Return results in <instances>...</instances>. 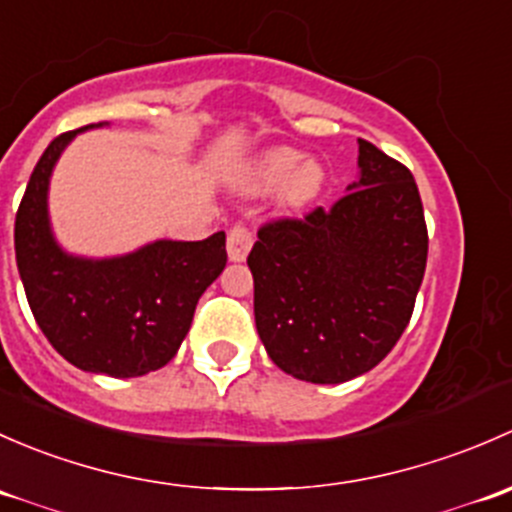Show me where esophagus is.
<instances>
[{
	"label": "esophagus",
	"instance_id": "esophagus-1",
	"mask_svg": "<svg viewBox=\"0 0 512 512\" xmlns=\"http://www.w3.org/2000/svg\"><path fill=\"white\" fill-rule=\"evenodd\" d=\"M251 246H254V231L246 224H234L229 229V236H226V251H229L231 261H244L249 256Z\"/></svg>",
	"mask_w": 512,
	"mask_h": 512
}]
</instances>
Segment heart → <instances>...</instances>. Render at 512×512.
<instances>
[{"mask_svg":"<svg viewBox=\"0 0 512 512\" xmlns=\"http://www.w3.org/2000/svg\"><path fill=\"white\" fill-rule=\"evenodd\" d=\"M283 185V202L288 207H305L313 202L325 184V172L318 162H303L300 165V152L291 147H276V150L263 152L251 167L249 187L251 189H273Z\"/></svg>","mask_w":512,"mask_h":512,"instance_id":"heart-1","label":"heart"}]
</instances>
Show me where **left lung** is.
<instances>
[{
    "label": "left lung",
    "mask_w": 512,
    "mask_h": 512,
    "mask_svg": "<svg viewBox=\"0 0 512 512\" xmlns=\"http://www.w3.org/2000/svg\"><path fill=\"white\" fill-rule=\"evenodd\" d=\"M360 182L330 209L258 229L256 330L283 372L340 384L389 355L414 313L429 234L412 172L360 140Z\"/></svg>",
    "instance_id": "1"
}]
</instances>
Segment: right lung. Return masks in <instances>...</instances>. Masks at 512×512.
Here are the masks:
<instances>
[{
	"label": "right lung",
	"instance_id": "right-lung-1",
	"mask_svg": "<svg viewBox=\"0 0 512 512\" xmlns=\"http://www.w3.org/2000/svg\"><path fill=\"white\" fill-rule=\"evenodd\" d=\"M88 128L51 140L31 172L14 221L19 276L41 333L59 355L78 370L140 377L177 355L197 300L224 271L226 234L155 241L105 261L63 254L49 229L46 189L63 147Z\"/></svg>",
	"mask_w": 512,
	"mask_h": 512
}]
</instances>
